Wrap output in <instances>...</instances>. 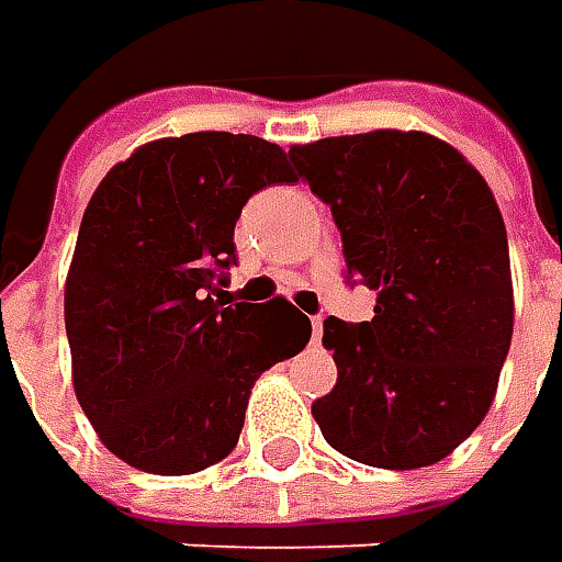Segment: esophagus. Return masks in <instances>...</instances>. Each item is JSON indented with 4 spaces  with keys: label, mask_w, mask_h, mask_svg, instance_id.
I'll use <instances>...</instances> for the list:
<instances>
[{
    "label": "esophagus",
    "mask_w": 562,
    "mask_h": 562,
    "mask_svg": "<svg viewBox=\"0 0 562 562\" xmlns=\"http://www.w3.org/2000/svg\"><path fill=\"white\" fill-rule=\"evenodd\" d=\"M322 328H325V322H322V315H315V318H313V340H315V344L322 340Z\"/></svg>",
    "instance_id": "34e87169"
}]
</instances>
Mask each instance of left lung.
I'll use <instances>...</instances> for the list:
<instances>
[{"instance_id": "1", "label": "left lung", "mask_w": 562, "mask_h": 562, "mask_svg": "<svg viewBox=\"0 0 562 562\" xmlns=\"http://www.w3.org/2000/svg\"><path fill=\"white\" fill-rule=\"evenodd\" d=\"M331 205L372 322L325 318L337 384L313 403L325 441L378 469L443 460L485 419L513 337L504 215L479 168L425 131L381 127L291 146Z\"/></svg>"}]
</instances>
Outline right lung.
<instances>
[{
    "label": "right lung",
    "mask_w": 562,
    "mask_h": 562,
    "mask_svg": "<svg viewBox=\"0 0 562 562\" xmlns=\"http://www.w3.org/2000/svg\"><path fill=\"white\" fill-rule=\"evenodd\" d=\"M291 181L278 143L227 131L143 143L99 181L65 331L77 403L127 465L190 475L225 460L256 378L310 344V318L284 296L234 303L215 284L249 196Z\"/></svg>",
    "instance_id": "right-lung-1"
}]
</instances>
